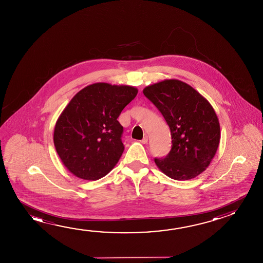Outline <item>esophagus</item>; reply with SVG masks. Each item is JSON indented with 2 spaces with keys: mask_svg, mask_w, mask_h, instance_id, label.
<instances>
[{
  "mask_svg": "<svg viewBox=\"0 0 263 263\" xmlns=\"http://www.w3.org/2000/svg\"><path fill=\"white\" fill-rule=\"evenodd\" d=\"M147 140H148V138L146 136H145L144 138H143L142 140H140V142L142 143V144H146L147 143Z\"/></svg>",
  "mask_w": 263,
  "mask_h": 263,
  "instance_id": "34e87169",
  "label": "esophagus"
}]
</instances>
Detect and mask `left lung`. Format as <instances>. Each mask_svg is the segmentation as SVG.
<instances>
[{
	"label": "left lung",
	"instance_id": "obj_1",
	"mask_svg": "<svg viewBox=\"0 0 263 263\" xmlns=\"http://www.w3.org/2000/svg\"><path fill=\"white\" fill-rule=\"evenodd\" d=\"M143 93L158 108L171 130L172 148L155 163L167 176L185 181L209 166L220 141L215 110L185 82L166 80L147 86Z\"/></svg>",
	"mask_w": 263,
	"mask_h": 263
}]
</instances>
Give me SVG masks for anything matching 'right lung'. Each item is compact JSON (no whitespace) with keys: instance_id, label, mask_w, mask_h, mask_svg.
<instances>
[{"instance_id":"add662e5","label":"right lung","mask_w":263,"mask_h":263,"mask_svg":"<svg viewBox=\"0 0 263 263\" xmlns=\"http://www.w3.org/2000/svg\"><path fill=\"white\" fill-rule=\"evenodd\" d=\"M137 95L134 87L102 82L74 96L54 130L57 153L70 173L96 181L116 166L125 149L117 118Z\"/></svg>"}]
</instances>
